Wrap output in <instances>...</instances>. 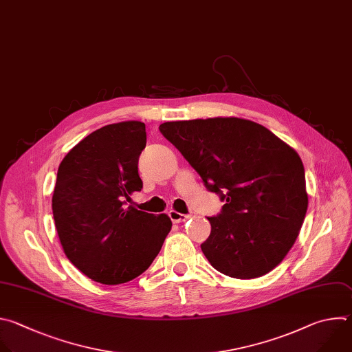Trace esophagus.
I'll return each mask as SVG.
<instances>
[{
	"instance_id": "obj_1",
	"label": "esophagus",
	"mask_w": 352,
	"mask_h": 352,
	"mask_svg": "<svg viewBox=\"0 0 352 352\" xmlns=\"http://www.w3.org/2000/svg\"><path fill=\"white\" fill-rule=\"evenodd\" d=\"M169 218L173 223H182V222H186L191 218V215H184V214H179L176 212V210H170L169 212Z\"/></svg>"
}]
</instances>
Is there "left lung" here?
I'll use <instances>...</instances> for the list:
<instances>
[{"mask_svg": "<svg viewBox=\"0 0 352 352\" xmlns=\"http://www.w3.org/2000/svg\"><path fill=\"white\" fill-rule=\"evenodd\" d=\"M160 131L225 202L206 218L210 234L201 250L210 265L255 278L282 262L308 208L300 155L266 127L239 118L165 122Z\"/></svg>", "mask_w": 352, "mask_h": 352, "instance_id": "obj_1", "label": "left lung"}]
</instances>
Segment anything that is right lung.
<instances>
[{
  "label": "right lung",
  "instance_id": "add662e5",
  "mask_svg": "<svg viewBox=\"0 0 352 352\" xmlns=\"http://www.w3.org/2000/svg\"><path fill=\"white\" fill-rule=\"evenodd\" d=\"M146 124H107L62 160L52 195L55 228L67 259L102 285H122L146 272L172 229L168 215L129 205L142 191L138 158Z\"/></svg>",
  "mask_w": 352,
  "mask_h": 352
}]
</instances>
